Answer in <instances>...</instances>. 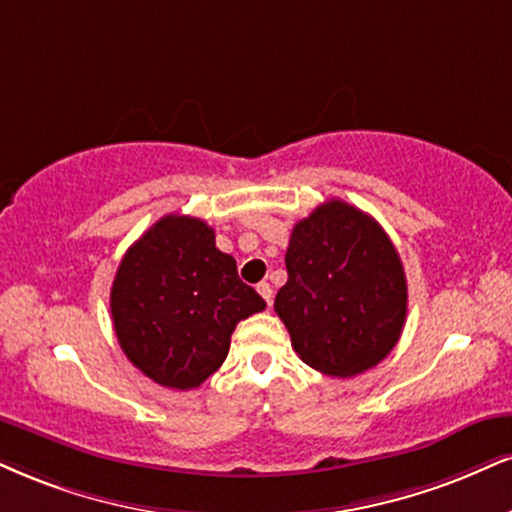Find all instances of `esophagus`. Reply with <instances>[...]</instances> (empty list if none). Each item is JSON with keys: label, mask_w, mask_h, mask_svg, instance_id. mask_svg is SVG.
<instances>
[{"label": "esophagus", "mask_w": 512, "mask_h": 512, "mask_svg": "<svg viewBox=\"0 0 512 512\" xmlns=\"http://www.w3.org/2000/svg\"><path fill=\"white\" fill-rule=\"evenodd\" d=\"M256 292L261 294L263 299H266V304H268V306L273 304V287H270L268 282H258V285H256Z\"/></svg>", "instance_id": "obj_1"}]
</instances>
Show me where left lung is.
<instances>
[{
    "label": "left lung",
    "instance_id": "left-lung-1",
    "mask_svg": "<svg viewBox=\"0 0 512 512\" xmlns=\"http://www.w3.org/2000/svg\"><path fill=\"white\" fill-rule=\"evenodd\" d=\"M275 313L294 351L323 375L375 368L399 342L408 311L401 258L375 218L330 199L294 225Z\"/></svg>",
    "mask_w": 512,
    "mask_h": 512
}]
</instances>
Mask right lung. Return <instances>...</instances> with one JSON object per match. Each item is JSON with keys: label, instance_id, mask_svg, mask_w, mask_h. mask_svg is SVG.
Returning a JSON list of instances; mask_svg holds the SVG:
<instances>
[{"label": "right lung", "instance_id": "right-lung-1", "mask_svg": "<svg viewBox=\"0 0 512 512\" xmlns=\"http://www.w3.org/2000/svg\"><path fill=\"white\" fill-rule=\"evenodd\" d=\"M266 308L204 220L170 213L125 251L111 318L128 361L168 389H194L230 351L239 320Z\"/></svg>", "mask_w": 512, "mask_h": 512}]
</instances>
